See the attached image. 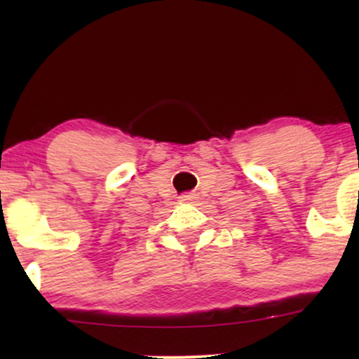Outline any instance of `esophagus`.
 Wrapping results in <instances>:
<instances>
[{"instance_id": "esophagus-1", "label": "esophagus", "mask_w": 359, "mask_h": 359, "mask_svg": "<svg viewBox=\"0 0 359 359\" xmlns=\"http://www.w3.org/2000/svg\"><path fill=\"white\" fill-rule=\"evenodd\" d=\"M180 203H194V201H197V194L194 192H185L182 196L179 197Z\"/></svg>"}]
</instances>
